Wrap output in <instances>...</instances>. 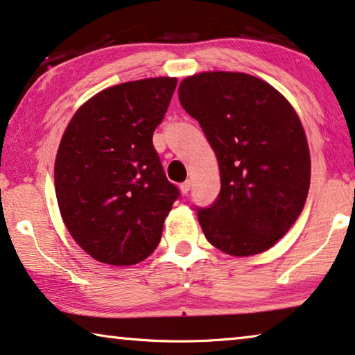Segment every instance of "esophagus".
<instances>
[{"instance_id":"1","label":"esophagus","mask_w":355,"mask_h":355,"mask_svg":"<svg viewBox=\"0 0 355 355\" xmlns=\"http://www.w3.org/2000/svg\"><path fill=\"white\" fill-rule=\"evenodd\" d=\"M189 189H191V182H189V180L180 184V191H182V194H188Z\"/></svg>"}]
</instances>
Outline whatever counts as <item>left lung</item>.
<instances>
[{"instance_id":"1","label":"left lung","mask_w":355,"mask_h":355,"mask_svg":"<svg viewBox=\"0 0 355 355\" xmlns=\"http://www.w3.org/2000/svg\"><path fill=\"white\" fill-rule=\"evenodd\" d=\"M178 98L218 161V198L198 211L205 239L232 257L271 248L309 191V146L295 108L271 84L237 71L184 78Z\"/></svg>"}]
</instances>
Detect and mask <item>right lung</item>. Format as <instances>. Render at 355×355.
Wrapping results in <instances>:
<instances>
[{
	"mask_svg": "<svg viewBox=\"0 0 355 355\" xmlns=\"http://www.w3.org/2000/svg\"><path fill=\"white\" fill-rule=\"evenodd\" d=\"M177 78L116 84L76 110L55 156L57 204L76 244L100 263L132 266L155 252L178 198L153 146Z\"/></svg>",
	"mask_w": 355,
	"mask_h": 355,
	"instance_id": "obj_1",
	"label": "right lung"
}]
</instances>
